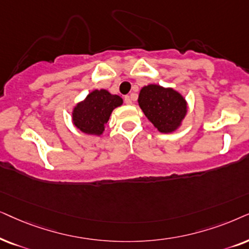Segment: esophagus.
Masks as SVG:
<instances>
[{
	"instance_id": "34e87169",
	"label": "esophagus",
	"mask_w": 249,
	"mask_h": 249,
	"mask_svg": "<svg viewBox=\"0 0 249 249\" xmlns=\"http://www.w3.org/2000/svg\"><path fill=\"white\" fill-rule=\"evenodd\" d=\"M124 102H125V104H126V105H131V104H132V99H131L130 97H128V95H126V97L124 98Z\"/></svg>"
}]
</instances>
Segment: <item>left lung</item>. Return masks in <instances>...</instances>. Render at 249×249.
Wrapping results in <instances>:
<instances>
[{
    "instance_id": "left-lung-1",
    "label": "left lung",
    "mask_w": 249,
    "mask_h": 249,
    "mask_svg": "<svg viewBox=\"0 0 249 249\" xmlns=\"http://www.w3.org/2000/svg\"><path fill=\"white\" fill-rule=\"evenodd\" d=\"M138 101L147 118L161 133L174 131L187 114V102L173 89L155 84L144 86Z\"/></svg>"
}]
</instances>
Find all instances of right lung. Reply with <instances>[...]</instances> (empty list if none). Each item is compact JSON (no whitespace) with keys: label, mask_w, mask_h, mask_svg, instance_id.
I'll return each instance as SVG.
<instances>
[{"label":"right lung","mask_w":249,"mask_h":249,"mask_svg":"<svg viewBox=\"0 0 249 249\" xmlns=\"http://www.w3.org/2000/svg\"><path fill=\"white\" fill-rule=\"evenodd\" d=\"M122 104L123 99L118 95H112L106 90H95L76 106L72 111V122L78 130L86 134L100 135L111 111Z\"/></svg>","instance_id":"1"}]
</instances>
